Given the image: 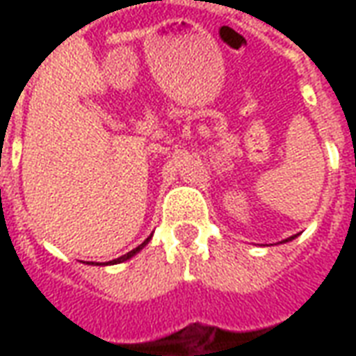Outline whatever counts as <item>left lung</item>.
Instances as JSON below:
<instances>
[{
	"mask_svg": "<svg viewBox=\"0 0 356 356\" xmlns=\"http://www.w3.org/2000/svg\"><path fill=\"white\" fill-rule=\"evenodd\" d=\"M291 238H293V236H291ZM291 238H288V240H291Z\"/></svg>",
	"mask_w": 356,
	"mask_h": 356,
	"instance_id": "obj_1",
	"label": "left lung"
}]
</instances>
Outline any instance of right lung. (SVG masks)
Returning <instances> with one entry per match:
<instances>
[{"label": "right lung", "mask_w": 356, "mask_h": 356, "mask_svg": "<svg viewBox=\"0 0 356 356\" xmlns=\"http://www.w3.org/2000/svg\"><path fill=\"white\" fill-rule=\"evenodd\" d=\"M148 242V238L145 240V242H143V244H140V246H137L135 248V250H131V252H127V254L125 255H122V257H118V259H114V261H110L112 263V265H114V263H122V261H125V259H129V257H133V255L137 254V252H139V250H143V246H145V244H147Z\"/></svg>", "instance_id": "add662e5"}]
</instances>
